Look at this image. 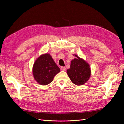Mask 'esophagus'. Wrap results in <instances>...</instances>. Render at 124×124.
Masks as SVG:
<instances>
[{"mask_svg": "<svg viewBox=\"0 0 124 124\" xmlns=\"http://www.w3.org/2000/svg\"><path fill=\"white\" fill-rule=\"evenodd\" d=\"M61 70L62 71H66V67H61Z\"/></svg>", "mask_w": 124, "mask_h": 124, "instance_id": "obj_1", "label": "esophagus"}]
</instances>
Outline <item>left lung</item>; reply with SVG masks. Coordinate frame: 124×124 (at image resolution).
<instances>
[{
	"label": "left lung",
	"instance_id": "left-lung-1",
	"mask_svg": "<svg viewBox=\"0 0 124 124\" xmlns=\"http://www.w3.org/2000/svg\"><path fill=\"white\" fill-rule=\"evenodd\" d=\"M74 55L77 58L72 60L70 68L67 70V73L73 83L82 85L89 80L91 71L88 63L77 55Z\"/></svg>",
	"mask_w": 124,
	"mask_h": 124
}]
</instances>
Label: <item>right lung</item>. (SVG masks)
<instances>
[{
	"instance_id": "obj_1",
	"label": "right lung",
	"mask_w": 124,
	"mask_h": 124,
	"mask_svg": "<svg viewBox=\"0 0 124 124\" xmlns=\"http://www.w3.org/2000/svg\"><path fill=\"white\" fill-rule=\"evenodd\" d=\"M59 72V68L51 56L47 53L41 55L37 58L32 68L35 80L42 85L50 84Z\"/></svg>"
}]
</instances>
